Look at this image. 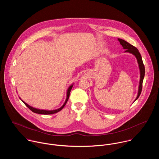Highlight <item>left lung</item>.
<instances>
[{"instance_id": "8db88e82", "label": "left lung", "mask_w": 159, "mask_h": 159, "mask_svg": "<svg viewBox=\"0 0 159 159\" xmlns=\"http://www.w3.org/2000/svg\"><path fill=\"white\" fill-rule=\"evenodd\" d=\"M117 40L119 42L120 44L123 47V49H125V52H129V53L133 54L134 56H135V57H136V60H137L138 64V67H139V73H140V79H139V86H138V94H137L135 100H134V102H135L139 97V95L141 94V90H142V84H143V79H144V74H145L144 66L143 62L141 56V54H140V53L138 51L137 48H136L135 46L130 45V43H129L126 41L122 40V39H118Z\"/></svg>"}]
</instances>
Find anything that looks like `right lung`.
<instances>
[{"label":"right lung","mask_w":159,"mask_h":159,"mask_svg":"<svg viewBox=\"0 0 159 159\" xmlns=\"http://www.w3.org/2000/svg\"><path fill=\"white\" fill-rule=\"evenodd\" d=\"M73 83H72L69 87H68V89L67 91V97H66V101L64 102V103L63 104V105L60 107L58 109H56V110H40V109H38V108H34L31 106H30L29 105H28L27 103H26L24 101H23V100L20 97V98L21 100V101L23 102V103L25 105V106L27 107H28L32 112L35 113L37 114H52L56 113L59 111H60L61 110H62V108L65 107V105H66L67 101H68V98H69V96H70V91L71 90L72 88H73Z\"/></svg>","instance_id":"1"}]
</instances>
